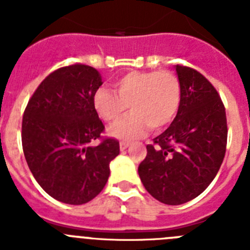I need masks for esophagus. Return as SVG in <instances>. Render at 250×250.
I'll use <instances>...</instances> for the list:
<instances>
[{
  "instance_id": "34e87169",
  "label": "esophagus",
  "mask_w": 250,
  "mask_h": 250,
  "mask_svg": "<svg viewBox=\"0 0 250 250\" xmlns=\"http://www.w3.org/2000/svg\"><path fill=\"white\" fill-rule=\"evenodd\" d=\"M129 143H127V141H120V150H125V149H127V146H129Z\"/></svg>"
}]
</instances>
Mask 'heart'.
I'll list each match as a JSON object with an SVG mask.
<instances>
[{
    "label": "heart",
    "instance_id": "heart-1",
    "mask_svg": "<svg viewBox=\"0 0 250 250\" xmlns=\"http://www.w3.org/2000/svg\"><path fill=\"white\" fill-rule=\"evenodd\" d=\"M115 92L99 89L92 104L106 123H116L131 110L126 118L112 125L109 134L114 138L131 140L141 136L147 126L161 130L175 119L182 101V87L171 71H132L114 81Z\"/></svg>",
    "mask_w": 250,
    "mask_h": 250
}]
</instances>
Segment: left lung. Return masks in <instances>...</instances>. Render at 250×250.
I'll return each instance as SVG.
<instances>
[{"instance_id":"obj_1","label":"left lung","mask_w":250,"mask_h":250,"mask_svg":"<svg viewBox=\"0 0 250 250\" xmlns=\"http://www.w3.org/2000/svg\"><path fill=\"white\" fill-rule=\"evenodd\" d=\"M182 87L180 107L171 125L146 145L139 165L145 189L159 202L180 205L209 187L227 149V115L219 94L194 68L175 66Z\"/></svg>"}]
</instances>
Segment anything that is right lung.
I'll use <instances>...</instances> for the list:
<instances>
[{
  "label": "right lung",
  "mask_w": 250,
  "mask_h": 250,
  "mask_svg": "<svg viewBox=\"0 0 250 250\" xmlns=\"http://www.w3.org/2000/svg\"><path fill=\"white\" fill-rule=\"evenodd\" d=\"M103 85L91 66L75 63L51 72L31 96L22 119V149L40 187L59 202L80 205L105 187L119 141L101 139L104 126L92 104Z\"/></svg>",
  "instance_id": "add662e5"
}]
</instances>
